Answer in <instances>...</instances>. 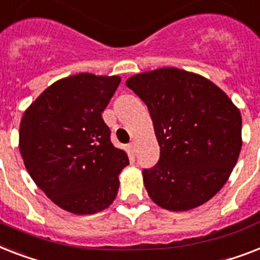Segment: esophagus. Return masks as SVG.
Returning a JSON list of instances; mask_svg holds the SVG:
<instances>
[{
  "instance_id": "esophagus-1",
  "label": "esophagus",
  "mask_w": 260,
  "mask_h": 260,
  "mask_svg": "<svg viewBox=\"0 0 260 260\" xmlns=\"http://www.w3.org/2000/svg\"><path fill=\"white\" fill-rule=\"evenodd\" d=\"M128 151H130L132 154H136V151H137L136 142H132V143H130V145H128Z\"/></svg>"
}]
</instances>
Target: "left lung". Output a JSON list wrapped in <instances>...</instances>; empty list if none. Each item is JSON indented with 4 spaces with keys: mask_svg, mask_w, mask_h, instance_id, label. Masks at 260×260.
<instances>
[{
    "mask_svg": "<svg viewBox=\"0 0 260 260\" xmlns=\"http://www.w3.org/2000/svg\"><path fill=\"white\" fill-rule=\"evenodd\" d=\"M147 106L159 159L143 169L155 204L188 211L212 199L227 182L242 149V115L232 101L200 75L159 68L127 79Z\"/></svg>",
    "mask_w": 260,
    "mask_h": 260,
    "instance_id": "8db88e82",
    "label": "left lung"
}]
</instances>
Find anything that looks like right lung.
<instances>
[{"label":"right lung","mask_w":260,"mask_h":260,"mask_svg":"<svg viewBox=\"0 0 260 260\" xmlns=\"http://www.w3.org/2000/svg\"><path fill=\"white\" fill-rule=\"evenodd\" d=\"M119 76L60 79L29 106L20 124V153L36 185L60 208L91 215L117 197L128 157L110 140L102 113Z\"/></svg>","instance_id":"obj_1"}]
</instances>
